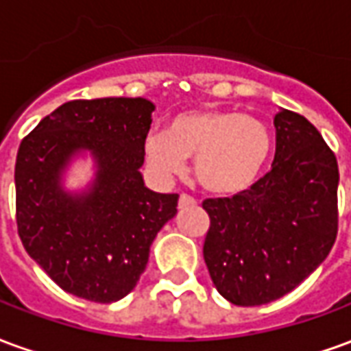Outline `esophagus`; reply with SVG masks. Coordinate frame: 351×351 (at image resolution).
Instances as JSON below:
<instances>
[{
    "mask_svg": "<svg viewBox=\"0 0 351 351\" xmlns=\"http://www.w3.org/2000/svg\"><path fill=\"white\" fill-rule=\"evenodd\" d=\"M188 205H195V199L190 197V195H186V193H182L180 199H178V206L182 208V206H188Z\"/></svg>",
    "mask_w": 351,
    "mask_h": 351,
    "instance_id": "34e87169",
    "label": "esophagus"
}]
</instances>
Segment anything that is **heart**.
<instances>
[{"label": "heart", "instance_id": "b5f03b06", "mask_svg": "<svg viewBox=\"0 0 351 351\" xmlns=\"http://www.w3.org/2000/svg\"><path fill=\"white\" fill-rule=\"evenodd\" d=\"M271 148V133L258 118L213 107L176 114L167 131H150L143 145L146 163L160 180L184 173L188 158H195L197 182L223 197L254 186Z\"/></svg>", "mask_w": 351, "mask_h": 351}]
</instances>
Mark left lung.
Masks as SVG:
<instances>
[{"label":"left lung","instance_id":"1","mask_svg":"<svg viewBox=\"0 0 351 351\" xmlns=\"http://www.w3.org/2000/svg\"><path fill=\"white\" fill-rule=\"evenodd\" d=\"M272 169L250 190L205 199L210 216L203 258L229 302L258 306L289 293L331 252L337 229L339 165L304 116H274Z\"/></svg>","mask_w":351,"mask_h":351}]
</instances>
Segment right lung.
Wrapping results in <instances>:
<instances>
[{"instance_id":"1","label":"right lung","mask_w":351,"mask_h":351,"mask_svg":"<svg viewBox=\"0 0 351 351\" xmlns=\"http://www.w3.org/2000/svg\"><path fill=\"white\" fill-rule=\"evenodd\" d=\"M145 97L67 101L20 143L16 226L29 258L67 293L114 302L137 286L154 239L178 195L148 190L141 175L154 112ZM88 153L96 175L64 190L71 161Z\"/></svg>"}]
</instances>
